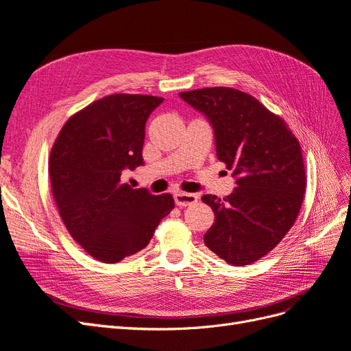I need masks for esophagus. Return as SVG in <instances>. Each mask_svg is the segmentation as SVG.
Masks as SVG:
<instances>
[{
    "instance_id": "1",
    "label": "esophagus",
    "mask_w": 351,
    "mask_h": 351,
    "mask_svg": "<svg viewBox=\"0 0 351 351\" xmlns=\"http://www.w3.org/2000/svg\"><path fill=\"white\" fill-rule=\"evenodd\" d=\"M174 200L177 206H189L197 202V195L195 193H186V192H176Z\"/></svg>"
}]
</instances>
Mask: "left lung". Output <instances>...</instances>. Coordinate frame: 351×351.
Instances as JSON below:
<instances>
[{"label": "left lung", "mask_w": 351, "mask_h": 351, "mask_svg": "<svg viewBox=\"0 0 351 351\" xmlns=\"http://www.w3.org/2000/svg\"><path fill=\"white\" fill-rule=\"evenodd\" d=\"M215 132L217 156L237 178L226 197L202 196L215 214L205 246L230 265L259 261L284 239L306 192L302 146L280 115L232 88L180 92Z\"/></svg>", "instance_id": "left-lung-1"}]
</instances>
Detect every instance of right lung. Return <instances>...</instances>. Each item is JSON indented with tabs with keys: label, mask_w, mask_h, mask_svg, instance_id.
<instances>
[{
	"label": "right lung",
	"mask_w": 351,
	"mask_h": 351,
	"mask_svg": "<svg viewBox=\"0 0 351 351\" xmlns=\"http://www.w3.org/2000/svg\"><path fill=\"white\" fill-rule=\"evenodd\" d=\"M164 101L114 93L73 114L49 156L51 190L70 236L92 258L115 263L145 249L174 209L169 193L151 195L121 182L143 164L145 124Z\"/></svg>",
	"instance_id": "obj_1"
}]
</instances>
